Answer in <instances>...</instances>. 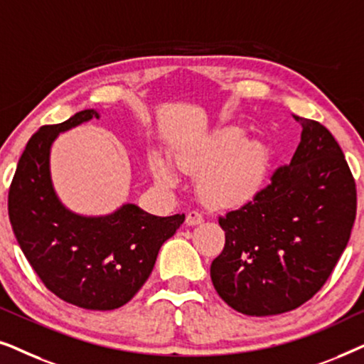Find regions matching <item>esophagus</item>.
<instances>
[{
  "label": "esophagus",
  "mask_w": 364,
  "mask_h": 364,
  "mask_svg": "<svg viewBox=\"0 0 364 364\" xmlns=\"http://www.w3.org/2000/svg\"><path fill=\"white\" fill-rule=\"evenodd\" d=\"M202 222H203V215L198 210H191L187 213V217H186L187 225L193 227V225H198V223H202Z\"/></svg>",
  "instance_id": "1"
}]
</instances>
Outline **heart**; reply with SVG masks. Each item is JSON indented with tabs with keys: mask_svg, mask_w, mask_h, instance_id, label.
Segmentation results:
<instances>
[{
	"mask_svg": "<svg viewBox=\"0 0 364 364\" xmlns=\"http://www.w3.org/2000/svg\"><path fill=\"white\" fill-rule=\"evenodd\" d=\"M181 171L198 173L197 188L207 203L215 207H237L250 202L265 182L268 151L263 144L247 141L238 127L218 129L200 142L177 152ZM154 176L162 186L173 187L178 172L167 159L154 156Z\"/></svg>",
	"mask_w": 364,
	"mask_h": 364,
	"instance_id": "b5f03b06",
	"label": "heart"
}]
</instances>
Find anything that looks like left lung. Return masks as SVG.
I'll return each mask as SVG.
<instances>
[{
  "mask_svg": "<svg viewBox=\"0 0 364 364\" xmlns=\"http://www.w3.org/2000/svg\"><path fill=\"white\" fill-rule=\"evenodd\" d=\"M293 117L303 132L291 162L250 202L218 217L225 247L212 262V283L243 315H280L315 296L356 218V182L340 144L318 121Z\"/></svg>",
  "mask_w": 364,
  "mask_h": 364,
  "instance_id": "left-lung-1",
  "label": "left lung"
}]
</instances>
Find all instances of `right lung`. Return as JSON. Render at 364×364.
Returning a JSON list of instances; mask_svg holds the SVG:
<instances>
[{
  "label": "right lung",
  "instance_id": "add662e5",
  "mask_svg": "<svg viewBox=\"0 0 364 364\" xmlns=\"http://www.w3.org/2000/svg\"><path fill=\"white\" fill-rule=\"evenodd\" d=\"M92 117L76 112L29 139L8 192L13 232L44 287L86 310H116L147 282L162 243L182 225L183 213L156 217L126 203L107 217L87 218L66 210L49 177V147L61 131Z\"/></svg>",
  "mask_w": 364,
  "mask_h": 364
}]
</instances>
